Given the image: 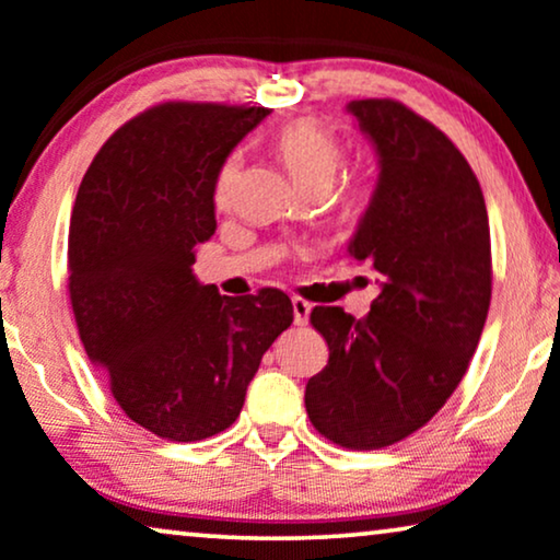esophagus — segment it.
<instances>
[{
    "instance_id": "obj_1",
    "label": "esophagus",
    "mask_w": 560,
    "mask_h": 560,
    "mask_svg": "<svg viewBox=\"0 0 560 560\" xmlns=\"http://www.w3.org/2000/svg\"><path fill=\"white\" fill-rule=\"evenodd\" d=\"M291 306H294V325H306V322H310V312H312L310 302L294 296L291 299Z\"/></svg>"
}]
</instances>
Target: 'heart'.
Masks as SVG:
<instances>
[{
  "label": "heart",
  "instance_id": "b5f03b06",
  "mask_svg": "<svg viewBox=\"0 0 560 560\" xmlns=\"http://www.w3.org/2000/svg\"><path fill=\"white\" fill-rule=\"evenodd\" d=\"M273 152L279 154L283 167L302 190H314V187L327 190L345 167V149L340 141L312 121H291L279 129L273 137ZM235 177H238V156L231 154L220 164L215 187H212V198H215L218 208H225L231 200ZM368 185L352 183L345 190L342 202L350 210H360L368 202Z\"/></svg>",
  "mask_w": 560,
  "mask_h": 560
}]
</instances>
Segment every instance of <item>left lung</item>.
<instances>
[{"label":"left lung","instance_id":"1","mask_svg":"<svg viewBox=\"0 0 560 560\" xmlns=\"http://www.w3.org/2000/svg\"><path fill=\"white\" fill-rule=\"evenodd\" d=\"M348 112L381 164L348 250L381 273V294L362 319L314 306L329 360L304 406L322 436L370 452L427 427L462 383L490 310L492 254L482 187L444 131L393 98Z\"/></svg>","mask_w":560,"mask_h":560}]
</instances>
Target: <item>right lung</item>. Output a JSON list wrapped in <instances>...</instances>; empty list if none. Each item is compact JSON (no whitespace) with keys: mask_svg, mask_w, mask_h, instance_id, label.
<instances>
[{"mask_svg":"<svg viewBox=\"0 0 560 560\" xmlns=\"http://www.w3.org/2000/svg\"><path fill=\"white\" fill-rule=\"evenodd\" d=\"M269 108L167 101L126 121L70 215L68 289L89 360L133 423L202 441L238 419L264 352L294 322L279 289L220 296L192 273L215 233L212 187Z\"/></svg>","mask_w":560,"mask_h":560,"instance_id":"add662e5","label":"right lung"}]
</instances>
